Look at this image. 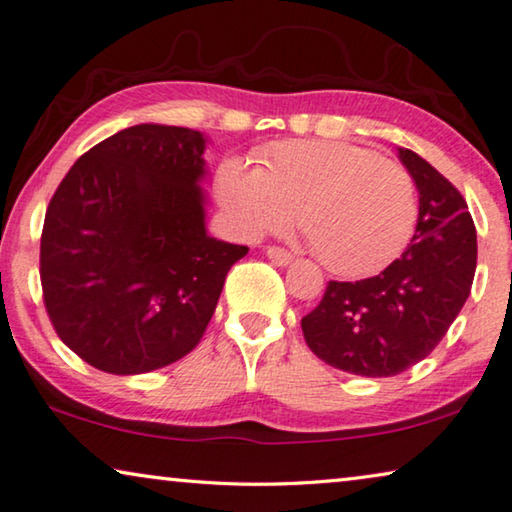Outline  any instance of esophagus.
<instances>
[{"mask_svg": "<svg viewBox=\"0 0 512 512\" xmlns=\"http://www.w3.org/2000/svg\"><path fill=\"white\" fill-rule=\"evenodd\" d=\"M265 254L274 265H279V267H286V265L293 263V254H290V251H286V249H281V247H267Z\"/></svg>", "mask_w": 512, "mask_h": 512, "instance_id": "esophagus-1", "label": "esophagus"}]
</instances>
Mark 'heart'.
<instances>
[{"mask_svg": "<svg viewBox=\"0 0 512 512\" xmlns=\"http://www.w3.org/2000/svg\"><path fill=\"white\" fill-rule=\"evenodd\" d=\"M258 162L231 155L215 171V194L238 238L279 231L300 207L309 245L343 277L382 270L410 240L414 180L371 148L293 139L263 148Z\"/></svg>", "mask_w": 512, "mask_h": 512, "instance_id": "1", "label": "heart"}]
</instances>
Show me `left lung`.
Wrapping results in <instances>:
<instances>
[{
	"mask_svg": "<svg viewBox=\"0 0 512 512\" xmlns=\"http://www.w3.org/2000/svg\"><path fill=\"white\" fill-rule=\"evenodd\" d=\"M398 160L419 192L412 245L377 277L329 281L302 318L313 355L352 375L391 377L426 359L474 283L476 226L462 194L410 148Z\"/></svg>",
	"mask_w": 512,
	"mask_h": 512,
	"instance_id": "left-lung-1",
	"label": "left lung"
}]
</instances>
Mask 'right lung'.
Returning <instances> with one entry per match:
<instances>
[{"mask_svg":"<svg viewBox=\"0 0 512 512\" xmlns=\"http://www.w3.org/2000/svg\"><path fill=\"white\" fill-rule=\"evenodd\" d=\"M206 144L199 130L132 125L84 153L47 206L45 309L98 371L151 373L192 352L249 251L208 233Z\"/></svg>","mask_w":512,"mask_h":512,"instance_id":"obj_1","label":"right lung"}]
</instances>
